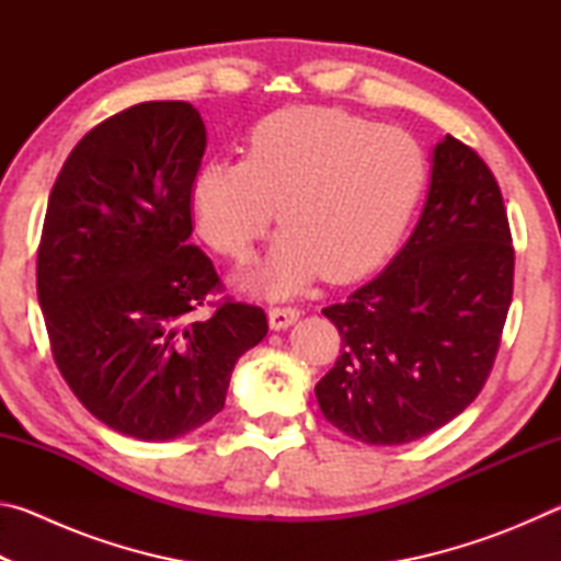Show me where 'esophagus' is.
Here are the masks:
<instances>
[{
  "instance_id": "1",
  "label": "esophagus",
  "mask_w": 561,
  "mask_h": 561,
  "mask_svg": "<svg viewBox=\"0 0 561 561\" xmlns=\"http://www.w3.org/2000/svg\"><path fill=\"white\" fill-rule=\"evenodd\" d=\"M297 319H299V309H291V307H274V309H270V327L274 331L289 329Z\"/></svg>"
}]
</instances>
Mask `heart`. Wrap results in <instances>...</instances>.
I'll return each instance as SVG.
<instances>
[{
  "instance_id": "obj_1",
  "label": "heart",
  "mask_w": 561,
  "mask_h": 561,
  "mask_svg": "<svg viewBox=\"0 0 561 561\" xmlns=\"http://www.w3.org/2000/svg\"><path fill=\"white\" fill-rule=\"evenodd\" d=\"M428 183L413 136L339 108H282L247 133L242 160H207L190 183V213L203 240L242 260L270 230L267 257L244 289L289 297L319 274L351 282L396 250Z\"/></svg>"
}]
</instances>
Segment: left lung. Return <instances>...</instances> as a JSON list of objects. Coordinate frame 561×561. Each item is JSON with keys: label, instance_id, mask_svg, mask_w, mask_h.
Wrapping results in <instances>:
<instances>
[{"label": "left lung", "instance_id": "8db88e82", "mask_svg": "<svg viewBox=\"0 0 561 561\" xmlns=\"http://www.w3.org/2000/svg\"><path fill=\"white\" fill-rule=\"evenodd\" d=\"M512 274L495 178L445 136L403 250L346 301L321 309L341 334V356L314 388L327 421L360 443L401 445L460 415L495 364Z\"/></svg>", "mask_w": 561, "mask_h": 561}]
</instances>
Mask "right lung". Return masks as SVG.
I'll use <instances>...</instances> for the list:
<instances>
[{"instance_id":"right-lung-1","label":"right lung","mask_w":561,"mask_h":561,"mask_svg":"<svg viewBox=\"0 0 561 561\" xmlns=\"http://www.w3.org/2000/svg\"><path fill=\"white\" fill-rule=\"evenodd\" d=\"M207 148L193 103L148 101L99 123L49 195L36 291L54 360L108 428L163 443L222 411L232 368L267 336L260 307L225 301L190 244V183Z\"/></svg>"}]
</instances>
